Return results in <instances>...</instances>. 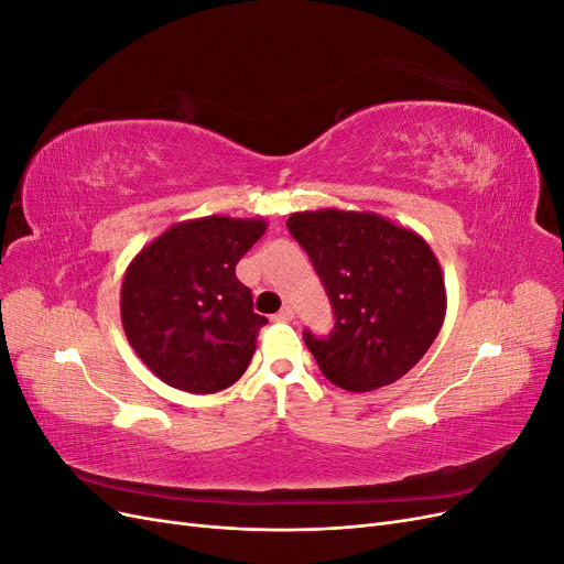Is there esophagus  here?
Here are the masks:
<instances>
[{"instance_id": "1", "label": "esophagus", "mask_w": 564, "mask_h": 564, "mask_svg": "<svg viewBox=\"0 0 564 564\" xmlns=\"http://www.w3.org/2000/svg\"><path fill=\"white\" fill-rule=\"evenodd\" d=\"M272 319H275V322H292L294 319V308H292V305H282V311Z\"/></svg>"}]
</instances>
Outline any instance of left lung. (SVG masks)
Instances as JSON below:
<instances>
[{
  "mask_svg": "<svg viewBox=\"0 0 564 564\" xmlns=\"http://www.w3.org/2000/svg\"><path fill=\"white\" fill-rule=\"evenodd\" d=\"M334 305L327 338L305 346L334 386L395 383L429 352L447 313L445 275L423 237L373 212L317 209L286 218Z\"/></svg>",
  "mask_w": 564,
  "mask_h": 564,
  "instance_id": "1",
  "label": "left lung"
}]
</instances>
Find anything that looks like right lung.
Wrapping results in <instances>:
<instances>
[{
	"label": "right lung",
	"mask_w": 564,
	"mask_h": 564,
	"mask_svg": "<svg viewBox=\"0 0 564 564\" xmlns=\"http://www.w3.org/2000/svg\"><path fill=\"white\" fill-rule=\"evenodd\" d=\"M265 218L202 216L169 226L133 256L119 294L129 346L166 386L218 392L242 377L268 322L235 265Z\"/></svg>",
	"instance_id": "add662e5"
}]
</instances>
